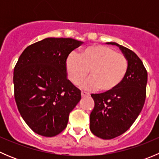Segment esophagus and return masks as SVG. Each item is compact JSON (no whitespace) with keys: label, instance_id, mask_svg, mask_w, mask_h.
Wrapping results in <instances>:
<instances>
[{"label":"esophagus","instance_id":"1","mask_svg":"<svg viewBox=\"0 0 159 159\" xmlns=\"http://www.w3.org/2000/svg\"><path fill=\"white\" fill-rule=\"evenodd\" d=\"M89 94L86 91H81V97H86V96H89Z\"/></svg>","mask_w":159,"mask_h":159}]
</instances>
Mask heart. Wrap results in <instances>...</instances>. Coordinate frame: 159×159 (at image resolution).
Listing matches in <instances>:
<instances>
[{"instance_id":"heart-1","label":"heart","mask_w":159,"mask_h":159,"mask_svg":"<svg viewBox=\"0 0 159 159\" xmlns=\"http://www.w3.org/2000/svg\"><path fill=\"white\" fill-rule=\"evenodd\" d=\"M65 68L68 78L75 85L82 83L89 70L90 78L84 83V89H98L107 92L122 82L127 74L129 61L122 53L107 46L94 45L82 50L78 56L68 54Z\"/></svg>"}]
</instances>
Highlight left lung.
<instances>
[{
    "label": "left lung",
    "mask_w": 159,
    "mask_h": 159,
    "mask_svg": "<svg viewBox=\"0 0 159 159\" xmlns=\"http://www.w3.org/2000/svg\"><path fill=\"white\" fill-rule=\"evenodd\" d=\"M129 61L127 74L114 90L91 94L94 102L90 115V129L97 137L111 139L121 135L132 125L142 111L146 98L148 73L137 54L115 42Z\"/></svg>",
    "instance_id": "8db88e82"
}]
</instances>
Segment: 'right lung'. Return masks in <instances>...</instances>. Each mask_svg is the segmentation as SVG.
<instances>
[{"instance_id": "1", "label": "right lung", "mask_w": 159, "mask_h": 159, "mask_svg": "<svg viewBox=\"0 0 159 159\" xmlns=\"http://www.w3.org/2000/svg\"><path fill=\"white\" fill-rule=\"evenodd\" d=\"M81 41L48 38L27 47L14 70V98L30 129L53 137L67 127L81 91L67 78L65 60Z\"/></svg>"}]
</instances>
